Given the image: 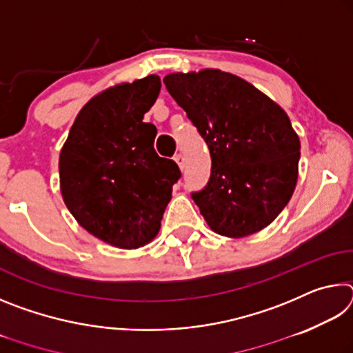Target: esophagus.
I'll return each mask as SVG.
<instances>
[{"mask_svg": "<svg viewBox=\"0 0 353 353\" xmlns=\"http://www.w3.org/2000/svg\"><path fill=\"white\" fill-rule=\"evenodd\" d=\"M174 160H176V163L179 165V168L183 170V166H185V162H183V155H182V154H176V155H174Z\"/></svg>", "mask_w": 353, "mask_h": 353, "instance_id": "1", "label": "esophagus"}]
</instances>
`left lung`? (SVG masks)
Instances as JSON below:
<instances>
[{
    "instance_id": "obj_1",
    "label": "left lung",
    "mask_w": 353,
    "mask_h": 353,
    "mask_svg": "<svg viewBox=\"0 0 353 353\" xmlns=\"http://www.w3.org/2000/svg\"><path fill=\"white\" fill-rule=\"evenodd\" d=\"M163 82L210 151V179L191 193L210 229L241 238L270 225L291 199L301 159L285 110L221 70L172 73Z\"/></svg>"
}]
</instances>
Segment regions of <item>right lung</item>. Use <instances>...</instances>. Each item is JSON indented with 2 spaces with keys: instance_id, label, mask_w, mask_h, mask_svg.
<instances>
[{
  "instance_id": "1",
  "label": "right lung",
  "mask_w": 353,
  "mask_h": 353,
  "mask_svg": "<svg viewBox=\"0 0 353 353\" xmlns=\"http://www.w3.org/2000/svg\"><path fill=\"white\" fill-rule=\"evenodd\" d=\"M160 87L151 74L101 92L77 113L61 151L65 205L88 234L115 248L154 240L181 179L174 160L155 152L157 129L143 123Z\"/></svg>"
}]
</instances>
